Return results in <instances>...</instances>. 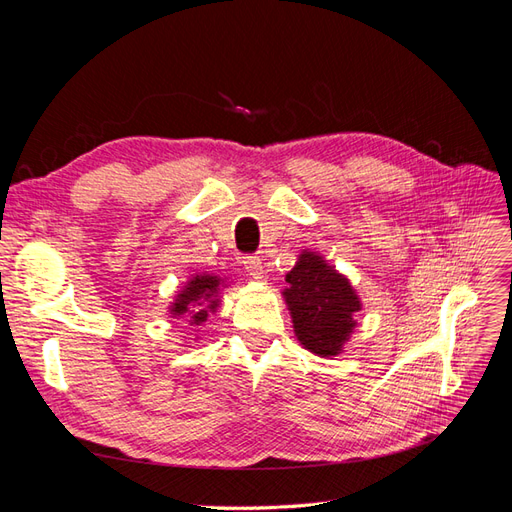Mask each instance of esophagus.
Instances as JSON below:
<instances>
[{
    "mask_svg": "<svg viewBox=\"0 0 512 512\" xmlns=\"http://www.w3.org/2000/svg\"><path fill=\"white\" fill-rule=\"evenodd\" d=\"M243 267L252 277H262V258L260 256H243Z\"/></svg>",
    "mask_w": 512,
    "mask_h": 512,
    "instance_id": "esophagus-1",
    "label": "esophagus"
}]
</instances>
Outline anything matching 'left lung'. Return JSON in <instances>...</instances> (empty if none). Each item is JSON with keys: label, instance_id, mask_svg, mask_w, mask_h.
<instances>
[{"label": "left lung", "instance_id": "1", "mask_svg": "<svg viewBox=\"0 0 512 512\" xmlns=\"http://www.w3.org/2000/svg\"><path fill=\"white\" fill-rule=\"evenodd\" d=\"M286 282L290 288L284 294L299 342L322 356L337 354L352 333V316L361 309L346 277L324 265L320 256L305 252Z\"/></svg>", "mask_w": 512, "mask_h": 512}]
</instances>
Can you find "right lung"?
<instances>
[{"label":"right lung","instance_id":"obj_1","mask_svg":"<svg viewBox=\"0 0 512 512\" xmlns=\"http://www.w3.org/2000/svg\"><path fill=\"white\" fill-rule=\"evenodd\" d=\"M218 290V277H209V275H196L194 280L190 282V286L185 288L181 294H179V301L173 305V312L179 316V314H185V312H194L192 320L196 324L205 322L207 320V309H198L196 305H203L207 303V307H215L218 305V301H213V292Z\"/></svg>","mask_w":512,"mask_h":512}]
</instances>
